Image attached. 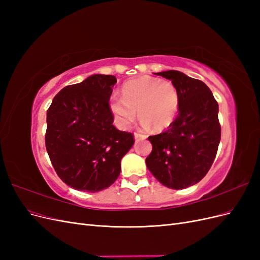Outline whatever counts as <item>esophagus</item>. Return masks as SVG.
I'll return each instance as SVG.
<instances>
[{
    "label": "esophagus",
    "mask_w": 260,
    "mask_h": 260,
    "mask_svg": "<svg viewBox=\"0 0 260 260\" xmlns=\"http://www.w3.org/2000/svg\"><path fill=\"white\" fill-rule=\"evenodd\" d=\"M135 138H136V140L146 139V136H145V135H142V133H140V132H135Z\"/></svg>",
    "instance_id": "obj_1"
}]
</instances>
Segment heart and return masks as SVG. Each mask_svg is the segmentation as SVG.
Listing matches in <instances>:
<instances>
[{
	"label": "heart",
	"instance_id": "1",
	"mask_svg": "<svg viewBox=\"0 0 260 260\" xmlns=\"http://www.w3.org/2000/svg\"><path fill=\"white\" fill-rule=\"evenodd\" d=\"M179 105V92L174 83L148 76L127 81L121 96L114 94L109 99L115 121L122 129L135 121L136 109L144 128L151 124L154 130L166 129L176 120Z\"/></svg>",
	"mask_w": 260,
	"mask_h": 260
}]
</instances>
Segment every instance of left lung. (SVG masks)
Instances as JSON below:
<instances>
[{
    "label": "left lung",
    "mask_w": 260,
    "mask_h": 260,
    "mask_svg": "<svg viewBox=\"0 0 260 260\" xmlns=\"http://www.w3.org/2000/svg\"><path fill=\"white\" fill-rule=\"evenodd\" d=\"M155 75L176 85L180 105L169 129L148 137L153 148L146 166L161 184L181 190L200 182L215 160L221 138L218 103L201 80L177 70Z\"/></svg>",
    "instance_id": "left-lung-1"
}]
</instances>
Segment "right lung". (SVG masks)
<instances>
[{
  "instance_id": "1",
  "label": "right lung",
  "mask_w": 260,
  "mask_h": 260,
  "mask_svg": "<svg viewBox=\"0 0 260 260\" xmlns=\"http://www.w3.org/2000/svg\"><path fill=\"white\" fill-rule=\"evenodd\" d=\"M112 75H93L60 90L46 113L45 146L62 182L99 192L120 174L122 157L135 143L131 132L116 129L109 108Z\"/></svg>"
}]
</instances>
